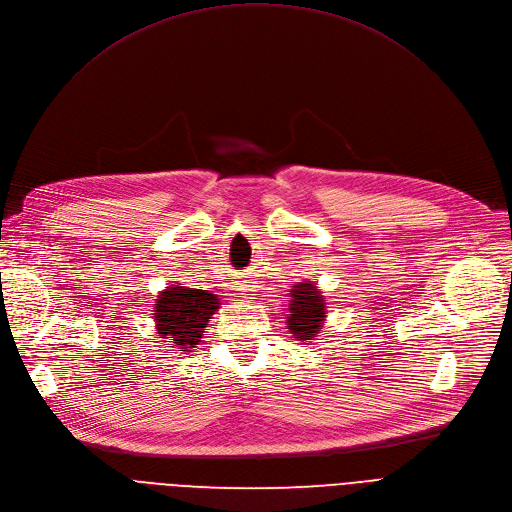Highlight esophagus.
Returning a JSON list of instances; mask_svg holds the SVG:
<instances>
[{"instance_id":"1","label":"esophagus","mask_w":512,"mask_h":512,"mask_svg":"<svg viewBox=\"0 0 512 512\" xmlns=\"http://www.w3.org/2000/svg\"><path fill=\"white\" fill-rule=\"evenodd\" d=\"M235 287H237V298H241V300H254L256 287L250 281H239Z\"/></svg>"}]
</instances>
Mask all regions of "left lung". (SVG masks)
I'll use <instances>...</instances> for the list:
<instances>
[{
    "mask_svg": "<svg viewBox=\"0 0 512 512\" xmlns=\"http://www.w3.org/2000/svg\"><path fill=\"white\" fill-rule=\"evenodd\" d=\"M289 298V314H285L287 329L296 337V342H308L310 346L312 339L321 333L327 319V300L323 291L312 281L296 283L294 289L289 291Z\"/></svg>",
    "mask_w": 512,
    "mask_h": 512,
    "instance_id": "left-lung-1",
    "label": "left lung"
}]
</instances>
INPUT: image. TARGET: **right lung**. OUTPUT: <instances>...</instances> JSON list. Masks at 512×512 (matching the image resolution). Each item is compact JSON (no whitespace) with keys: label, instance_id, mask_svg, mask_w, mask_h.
Returning <instances> with one entry per match:
<instances>
[{"label":"right lung","instance_id":"add662e5","mask_svg":"<svg viewBox=\"0 0 512 512\" xmlns=\"http://www.w3.org/2000/svg\"><path fill=\"white\" fill-rule=\"evenodd\" d=\"M218 308L221 300L206 289H191L181 283L168 285L154 304L156 333L168 348L191 352L202 342L204 329Z\"/></svg>","mask_w":512,"mask_h":512}]
</instances>
